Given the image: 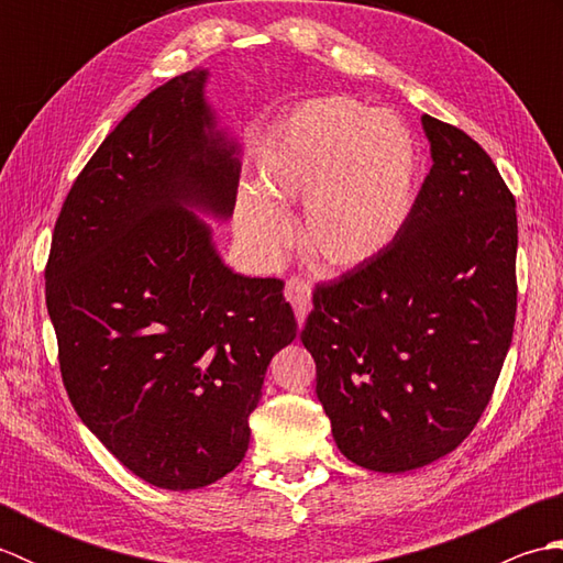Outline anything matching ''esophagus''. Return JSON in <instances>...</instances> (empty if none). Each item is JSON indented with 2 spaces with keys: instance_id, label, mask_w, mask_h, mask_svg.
<instances>
[{
  "instance_id": "obj_1",
  "label": "esophagus",
  "mask_w": 563,
  "mask_h": 563,
  "mask_svg": "<svg viewBox=\"0 0 563 563\" xmlns=\"http://www.w3.org/2000/svg\"><path fill=\"white\" fill-rule=\"evenodd\" d=\"M285 297H288L295 307L297 324L305 327L307 314H309V302H312V288H309V283L300 278H290L288 285H285Z\"/></svg>"
}]
</instances>
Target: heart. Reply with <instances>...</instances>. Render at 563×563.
<instances>
[{"mask_svg":"<svg viewBox=\"0 0 563 563\" xmlns=\"http://www.w3.org/2000/svg\"><path fill=\"white\" fill-rule=\"evenodd\" d=\"M418 194L416 142L399 118L349 97L302 103L261 166V194L236 210V234L258 263L278 261L292 227L275 202H305L300 246L329 271L379 258L409 224Z\"/></svg>","mask_w":563,"mask_h":563,"instance_id":"b5f03b06","label":"heart"}]
</instances>
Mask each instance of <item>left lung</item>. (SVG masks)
I'll return each mask as SVG.
<instances>
[{
  "instance_id": "1",
  "label": "left lung",
  "mask_w": 563,
  "mask_h": 563,
  "mask_svg": "<svg viewBox=\"0 0 563 563\" xmlns=\"http://www.w3.org/2000/svg\"><path fill=\"white\" fill-rule=\"evenodd\" d=\"M421 125L433 166L409 224L379 258L319 285L300 333L339 450L385 474L472 433L516 324V198L460 128Z\"/></svg>"
}]
</instances>
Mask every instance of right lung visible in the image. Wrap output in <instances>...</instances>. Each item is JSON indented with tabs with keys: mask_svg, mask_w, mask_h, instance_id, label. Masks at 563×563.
Segmentation results:
<instances>
[{
	"mask_svg": "<svg viewBox=\"0 0 563 563\" xmlns=\"http://www.w3.org/2000/svg\"><path fill=\"white\" fill-rule=\"evenodd\" d=\"M196 67L101 142L45 268L59 373L81 423L152 486L190 492L244 460L273 355L297 336L285 283L227 266L242 142Z\"/></svg>",
	"mask_w": 563,
	"mask_h": 563,
	"instance_id": "add662e5",
	"label": "right lung"
}]
</instances>
